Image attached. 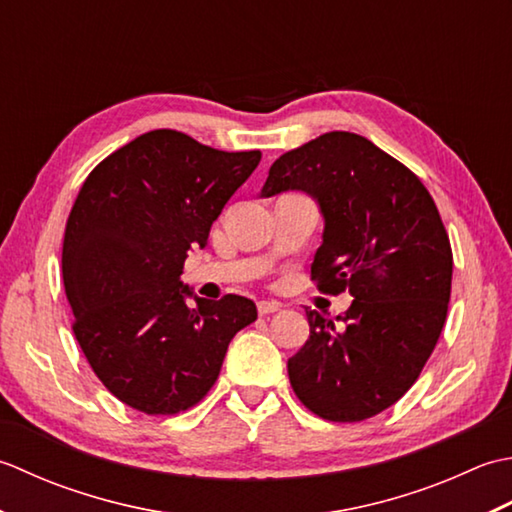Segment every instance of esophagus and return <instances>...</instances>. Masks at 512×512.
I'll return each mask as SVG.
<instances>
[{
	"label": "esophagus",
	"mask_w": 512,
	"mask_h": 512,
	"mask_svg": "<svg viewBox=\"0 0 512 512\" xmlns=\"http://www.w3.org/2000/svg\"><path fill=\"white\" fill-rule=\"evenodd\" d=\"M256 307H258V314L260 316H269V314H274V311L280 309V302H276V300H260Z\"/></svg>",
	"instance_id": "esophagus-1"
}]
</instances>
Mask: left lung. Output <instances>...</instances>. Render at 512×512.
<instances>
[{
  "mask_svg": "<svg viewBox=\"0 0 512 512\" xmlns=\"http://www.w3.org/2000/svg\"><path fill=\"white\" fill-rule=\"evenodd\" d=\"M289 190L309 194L325 218L311 280L353 296L336 322L307 311L309 340L287 362L289 382L322 420H367L413 387L440 338L448 234L422 181L353 132L320 134L276 159L260 196Z\"/></svg>",
  "mask_w": 512,
  "mask_h": 512,
  "instance_id": "obj_1",
  "label": "left lung"
}]
</instances>
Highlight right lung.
I'll return each instance as SVG.
<instances>
[{
    "label": "right lung",
    "instance_id": "right-lung-1",
    "mask_svg": "<svg viewBox=\"0 0 512 512\" xmlns=\"http://www.w3.org/2000/svg\"><path fill=\"white\" fill-rule=\"evenodd\" d=\"M258 163V150L223 152L152 130L83 181L61 252L72 331L103 387L132 409L172 415L201 402L229 342L256 320L249 298H198L181 274Z\"/></svg>",
    "mask_w": 512,
    "mask_h": 512
}]
</instances>
